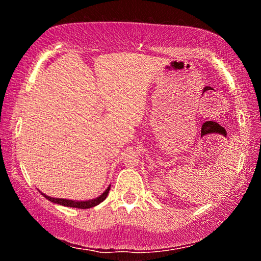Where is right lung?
<instances>
[{
    "instance_id": "1",
    "label": "right lung",
    "mask_w": 261,
    "mask_h": 261,
    "mask_svg": "<svg viewBox=\"0 0 261 261\" xmlns=\"http://www.w3.org/2000/svg\"><path fill=\"white\" fill-rule=\"evenodd\" d=\"M110 190V185L109 187L106 189V191L101 194L100 197L95 198V199H91V200H85V201H78V200H69V199H62V198H53L49 196H46V194H43L41 192V194L43 197L46 198L51 202H54V204H59L62 206H67V207H74V208H82V210H85V208H91V207H94L96 205H99L100 202H102L108 196V192Z\"/></svg>"
}]
</instances>
